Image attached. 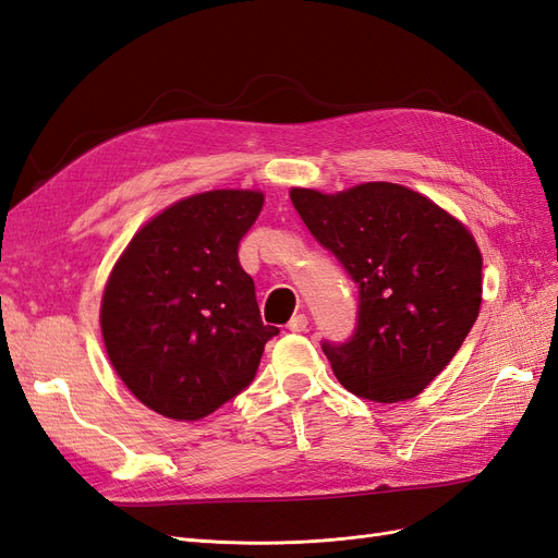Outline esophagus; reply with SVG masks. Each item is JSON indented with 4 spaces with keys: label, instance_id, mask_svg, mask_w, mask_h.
Returning a JSON list of instances; mask_svg holds the SVG:
<instances>
[{
    "label": "esophagus",
    "instance_id": "1",
    "mask_svg": "<svg viewBox=\"0 0 558 558\" xmlns=\"http://www.w3.org/2000/svg\"><path fill=\"white\" fill-rule=\"evenodd\" d=\"M307 326H310V318L305 314H298L289 320V326H286V328H289L291 332H302Z\"/></svg>",
    "mask_w": 558,
    "mask_h": 558
}]
</instances>
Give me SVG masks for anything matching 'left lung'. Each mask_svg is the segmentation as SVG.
<instances>
[{
	"instance_id": "left-lung-1",
	"label": "left lung",
	"mask_w": 558,
	"mask_h": 558,
	"mask_svg": "<svg viewBox=\"0 0 558 558\" xmlns=\"http://www.w3.org/2000/svg\"><path fill=\"white\" fill-rule=\"evenodd\" d=\"M314 238L361 289L359 328L324 342L347 391L375 402L418 396L461 349L482 307L472 232L408 185L367 181L340 193L291 189Z\"/></svg>"
}]
</instances>
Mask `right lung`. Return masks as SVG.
Instances as JSON below:
<instances>
[{"label": "right lung", "instance_id": "right-lung-1", "mask_svg": "<svg viewBox=\"0 0 558 558\" xmlns=\"http://www.w3.org/2000/svg\"><path fill=\"white\" fill-rule=\"evenodd\" d=\"M263 191L218 189L177 199L134 232L111 267L99 326L128 391L174 421H199L256 377L265 326L240 240Z\"/></svg>", "mask_w": 558, "mask_h": 558}]
</instances>
